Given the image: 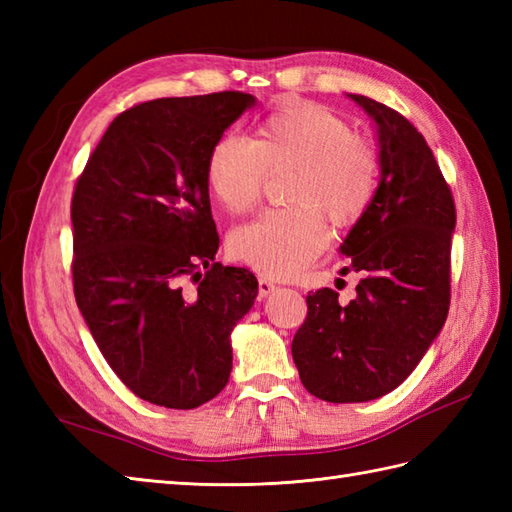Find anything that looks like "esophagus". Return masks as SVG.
I'll return each mask as SVG.
<instances>
[{
	"instance_id": "1",
	"label": "esophagus",
	"mask_w": 512,
	"mask_h": 512,
	"mask_svg": "<svg viewBox=\"0 0 512 512\" xmlns=\"http://www.w3.org/2000/svg\"><path fill=\"white\" fill-rule=\"evenodd\" d=\"M275 290H277V286L273 284V281L266 279V277L259 279V297H268L270 292H275Z\"/></svg>"
}]
</instances>
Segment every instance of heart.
Returning a JSON list of instances; mask_svg holds the SVG:
<instances>
[{
  "mask_svg": "<svg viewBox=\"0 0 512 512\" xmlns=\"http://www.w3.org/2000/svg\"><path fill=\"white\" fill-rule=\"evenodd\" d=\"M284 167H292L288 200L295 206L266 211L228 239L235 259L270 279L295 277L328 246L321 212L339 226L352 224L374 202L380 184L372 140L312 103L270 114L255 140L224 134L209 154L206 182L228 213L242 215L257 204L268 169Z\"/></svg>",
  "mask_w": 512,
  "mask_h": 512,
  "instance_id": "b5f03b06",
  "label": "heart"
}]
</instances>
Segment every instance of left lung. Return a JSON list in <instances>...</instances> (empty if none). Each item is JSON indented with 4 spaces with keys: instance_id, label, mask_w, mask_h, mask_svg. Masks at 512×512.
<instances>
[{
    "instance_id": "obj_1",
    "label": "left lung",
    "mask_w": 512,
    "mask_h": 512,
    "mask_svg": "<svg viewBox=\"0 0 512 512\" xmlns=\"http://www.w3.org/2000/svg\"><path fill=\"white\" fill-rule=\"evenodd\" d=\"M374 118L380 184L341 244L356 297L321 288L292 339L299 378L328 402H365L405 380L440 334L451 303L455 204L427 140L391 107L350 94Z\"/></svg>"
}]
</instances>
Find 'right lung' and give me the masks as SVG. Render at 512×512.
Instances as JSON below:
<instances>
[{
	"label": "right lung",
	"instance_id": "obj_1",
	"mask_svg": "<svg viewBox=\"0 0 512 512\" xmlns=\"http://www.w3.org/2000/svg\"><path fill=\"white\" fill-rule=\"evenodd\" d=\"M253 103L215 92L129 107L76 180V306L114 374L151 405L195 409L231 376V330L253 308L257 279L215 262L206 162Z\"/></svg>",
	"mask_w": 512,
	"mask_h": 512
}]
</instances>
